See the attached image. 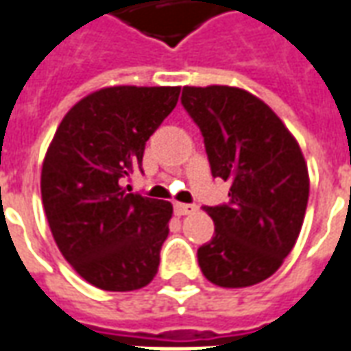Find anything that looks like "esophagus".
<instances>
[{"instance_id":"esophagus-1","label":"esophagus","mask_w":351,"mask_h":351,"mask_svg":"<svg viewBox=\"0 0 351 351\" xmlns=\"http://www.w3.org/2000/svg\"><path fill=\"white\" fill-rule=\"evenodd\" d=\"M197 207L190 206V204H175V213L178 217L182 215H190V213H194Z\"/></svg>"}]
</instances>
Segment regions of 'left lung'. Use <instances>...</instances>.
I'll list each match as a JSON object with an SVG mask.
<instances>
[{
  "label": "left lung",
  "mask_w": 351,
  "mask_h": 351,
  "mask_svg": "<svg viewBox=\"0 0 351 351\" xmlns=\"http://www.w3.org/2000/svg\"><path fill=\"white\" fill-rule=\"evenodd\" d=\"M180 101L202 130L211 175L230 182V202L206 207L215 236L197 250L199 269L223 288L257 285L278 271L304 225V154L275 111L242 88L184 86Z\"/></svg>",
  "instance_id": "obj_1"
}]
</instances>
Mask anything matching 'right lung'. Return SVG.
Instances as JSON below:
<instances>
[{"label": "right lung", "mask_w": 351, "mask_h": 351, "mask_svg": "<svg viewBox=\"0 0 351 351\" xmlns=\"http://www.w3.org/2000/svg\"><path fill=\"white\" fill-rule=\"evenodd\" d=\"M180 86H109L69 109L42 165V204L59 252L95 288L128 292L154 280L171 202L126 194L145 142Z\"/></svg>", "instance_id": "1"}]
</instances>
